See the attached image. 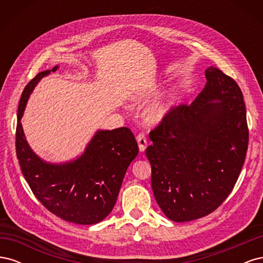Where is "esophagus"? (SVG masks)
I'll list each match as a JSON object with an SVG mask.
<instances>
[{
	"mask_svg": "<svg viewBox=\"0 0 263 263\" xmlns=\"http://www.w3.org/2000/svg\"><path fill=\"white\" fill-rule=\"evenodd\" d=\"M137 142H138V147L141 153H144L147 148V139L145 137L144 134H139L137 136Z\"/></svg>",
	"mask_w": 263,
	"mask_h": 263,
	"instance_id": "1",
	"label": "esophagus"
}]
</instances>
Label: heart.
Segmentation results:
<instances>
[{
	"instance_id": "1",
	"label": "heart",
	"mask_w": 263,
	"mask_h": 263,
	"mask_svg": "<svg viewBox=\"0 0 263 263\" xmlns=\"http://www.w3.org/2000/svg\"><path fill=\"white\" fill-rule=\"evenodd\" d=\"M177 94L174 90L165 91L157 100L146 107L145 109V119L149 124H159L169 115L174 106Z\"/></svg>"
}]
</instances>
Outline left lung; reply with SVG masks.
Returning <instances> with one entry per match:
<instances>
[{"mask_svg": "<svg viewBox=\"0 0 263 263\" xmlns=\"http://www.w3.org/2000/svg\"><path fill=\"white\" fill-rule=\"evenodd\" d=\"M190 105L173 107L149 134L151 186L163 214L183 222L211 214L239 177L249 133L242 92L215 67Z\"/></svg>", "mask_w": 263, "mask_h": 263, "instance_id": "1", "label": "left lung"}]
</instances>
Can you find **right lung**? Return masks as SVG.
<instances>
[{"label":"right lung","instance_id":"add662e5","mask_svg":"<svg viewBox=\"0 0 263 263\" xmlns=\"http://www.w3.org/2000/svg\"><path fill=\"white\" fill-rule=\"evenodd\" d=\"M59 66L39 72L24 89L17 114L16 155L24 178L45 208L63 220L80 225L102 221L112 212L138 145L127 127L98 129L81 155L50 162L31 149L21 119L38 82Z\"/></svg>","mask_w":263,"mask_h":263}]
</instances>
